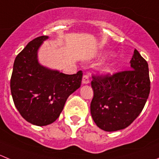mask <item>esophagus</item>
Returning a JSON list of instances; mask_svg holds the SVG:
<instances>
[{
  "mask_svg": "<svg viewBox=\"0 0 159 159\" xmlns=\"http://www.w3.org/2000/svg\"><path fill=\"white\" fill-rule=\"evenodd\" d=\"M82 83L83 84H87L90 83V78L87 75H84L83 76V80H82Z\"/></svg>",
  "mask_w": 159,
  "mask_h": 159,
  "instance_id": "1",
  "label": "esophagus"
}]
</instances>
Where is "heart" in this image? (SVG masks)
Returning a JSON list of instances; mask_svg holds the SVG:
<instances>
[{"mask_svg":"<svg viewBox=\"0 0 159 159\" xmlns=\"http://www.w3.org/2000/svg\"><path fill=\"white\" fill-rule=\"evenodd\" d=\"M113 69H114V67H113L112 64H108L105 66H104L103 71L105 72H106V73H110V72H112Z\"/></svg>","mask_w":159,"mask_h":159,"instance_id":"heart-1","label":"heart"}]
</instances>
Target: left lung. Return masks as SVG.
<instances>
[{
  "label": "left lung",
  "mask_w": 159,
  "mask_h": 159,
  "mask_svg": "<svg viewBox=\"0 0 159 159\" xmlns=\"http://www.w3.org/2000/svg\"><path fill=\"white\" fill-rule=\"evenodd\" d=\"M130 69L92 75L90 113L100 129L108 132L129 126L140 115L151 90L148 65L137 49Z\"/></svg>",
  "instance_id": "8db88e82"
}]
</instances>
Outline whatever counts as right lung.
<instances>
[{
	"label": "right lung",
	"instance_id": "1",
	"mask_svg": "<svg viewBox=\"0 0 159 159\" xmlns=\"http://www.w3.org/2000/svg\"><path fill=\"white\" fill-rule=\"evenodd\" d=\"M48 36L30 41L16 56L11 77L13 101L23 119L36 126L54 122L67 98L80 87L83 72L66 75L40 66L37 50Z\"/></svg>",
	"mask_w": 159,
	"mask_h": 159
}]
</instances>
